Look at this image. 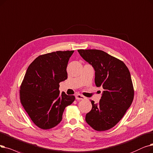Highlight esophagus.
I'll use <instances>...</instances> for the list:
<instances>
[{
  "label": "esophagus",
  "mask_w": 153,
  "mask_h": 153,
  "mask_svg": "<svg viewBox=\"0 0 153 153\" xmlns=\"http://www.w3.org/2000/svg\"><path fill=\"white\" fill-rule=\"evenodd\" d=\"M85 97L81 94H77L76 95V99H77V100H83V99H84Z\"/></svg>",
  "instance_id": "obj_1"
}]
</instances>
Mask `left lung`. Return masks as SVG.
I'll use <instances>...</instances> for the list:
<instances>
[{
  "instance_id": "left-lung-1",
  "label": "left lung",
  "mask_w": 153,
  "mask_h": 153,
  "mask_svg": "<svg viewBox=\"0 0 153 153\" xmlns=\"http://www.w3.org/2000/svg\"><path fill=\"white\" fill-rule=\"evenodd\" d=\"M81 56L95 71V84L104 89L99 103L91 101L85 121L98 131L108 130L119 123L131 106L134 89L127 66L101 50L79 49Z\"/></svg>"
}]
</instances>
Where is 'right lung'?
<instances>
[{
    "label": "right lung",
    "instance_id": "right-lung-1",
    "mask_svg": "<svg viewBox=\"0 0 153 153\" xmlns=\"http://www.w3.org/2000/svg\"><path fill=\"white\" fill-rule=\"evenodd\" d=\"M74 51H56L39 56L26 71L20 99L25 111L37 127L49 129L60 123L65 108L75 100L62 92L59 83L68 78L66 71Z\"/></svg>",
    "mask_w": 153,
    "mask_h": 153
}]
</instances>
